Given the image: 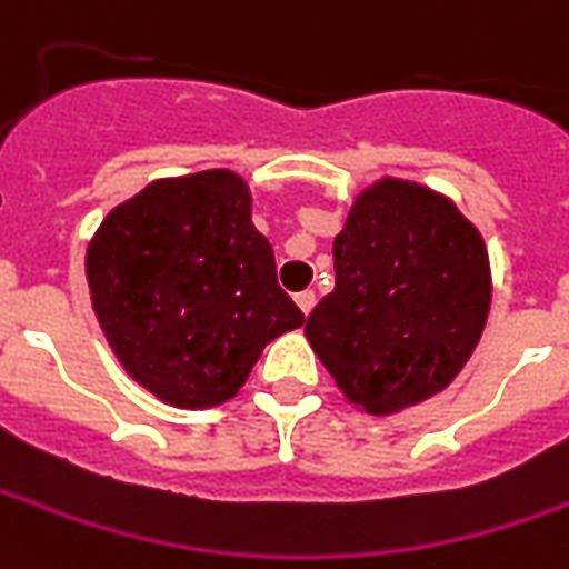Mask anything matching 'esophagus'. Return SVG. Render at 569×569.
<instances>
[{"label": "esophagus", "instance_id": "obj_1", "mask_svg": "<svg viewBox=\"0 0 569 569\" xmlns=\"http://www.w3.org/2000/svg\"><path fill=\"white\" fill-rule=\"evenodd\" d=\"M296 305L301 308V315H311L317 305V296L311 292V289H305V292H299V296H296Z\"/></svg>", "mask_w": 569, "mask_h": 569}]
</instances>
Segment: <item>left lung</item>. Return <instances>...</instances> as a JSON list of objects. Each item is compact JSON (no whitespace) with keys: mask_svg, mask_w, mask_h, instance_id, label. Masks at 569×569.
Listing matches in <instances>:
<instances>
[{"mask_svg":"<svg viewBox=\"0 0 569 569\" xmlns=\"http://www.w3.org/2000/svg\"><path fill=\"white\" fill-rule=\"evenodd\" d=\"M336 289L305 333L367 415L442 392L477 349L492 283L482 236L430 189L380 180L333 242Z\"/></svg>","mask_w":569,"mask_h":569,"instance_id":"obj_1","label":"left lung"}]
</instances>
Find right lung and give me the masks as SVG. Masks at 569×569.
Segmentation results:
<instances>
[{
	"label": "right lung",
	"instance_id": "right-lung-1",
	"mask_svg": "<svg viewBox=\"0 0 569 569\" xmlns=\"http://www.w3.org/2000/svg\"><path fill=\"white\" fill-rule=\"evenodd\" d=\"M87 280L127 373L177 408L233 398L270 339L305 323L230 171L158 180L118 204L90 242Z\"/></svg>",
	"mask_w": 569,
	"mask_h": 569
}]
</instances>
